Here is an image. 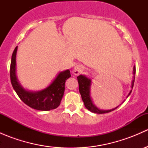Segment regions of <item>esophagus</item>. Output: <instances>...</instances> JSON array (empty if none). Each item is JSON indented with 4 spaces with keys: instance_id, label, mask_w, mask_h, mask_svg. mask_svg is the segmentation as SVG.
Instances as JSON below:
<instances>
[{
    "instance_id": "esophagus-1",
    "label": "esophagus",
    "mask_w": 148,
    "mask_h": 148,
    "mask_svg": "<svg viewBox=\"0 0 148 148\" xmlns=\"http://www.w3.org/2000/svg\"><path fill=\"white\" fill-rule=\"evenodd\" d=\"M84 67L83 65L77 64L74 66V70H73V73H74V75L76 76L79 75V74L84 71Z\"/></svg>"
}]
</instances>
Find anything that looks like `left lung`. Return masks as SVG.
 <instances>
[{
	"mask_svg": "<svg viewBox=\"0 0 148 148\" xmlns=\"http://www.w3.org/2000/svg\"><path fill=\"white\" fill-rule=\"evenodd\" d=\"M135 66H134L133 67V79H132V84H131V89L133 88L134 86V82H135ZM77 79H78V83H79V92L81 94L82 99L84 104L85 107L88 110L91 111L92 112L97 113V114H104V113H108L110 112L113 111L115 109H117L119 106H117V107H114V108L112 109V110H100L99 108H98L95 104H94L93 101H92V97H91V86H92V79L89 78H88L87 77H86L85 75H79V77H77ZM131 92H132V89L130 91L129 94L127 96V97H129V95H130Z\"/></svg>",
	"mask_w": 148,
	"mask_h": 148,
	"instance_id": "left-lung-1",
	"label": "left lung"
}]
</instances>
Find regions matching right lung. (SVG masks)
I'll use <instances>...</instances> for the list:
<instances>
[{
	"label": "right lung",
	"instance_id": "add662e5",
	"mask_svg": "<svg viewBox=\"0 0 148 148\" xmlns=\"http://www.w3.org/2000/svg\"><path fill=\"white\" fill-rule=\"evenodd\" d=\"M18 46L13 51L10 63V82L16 94L30 107L41 111H49L57 108L64 96L65 82L70 77L69 69L60 71L48 86L37 92L26 89L19 82L16 75V53Z\"/></svg>",
	"mask_w": 148,
	"mask_h": 148
}]
</instances>
